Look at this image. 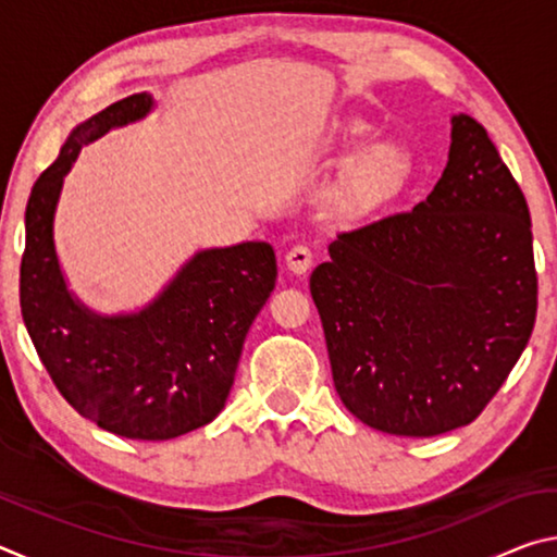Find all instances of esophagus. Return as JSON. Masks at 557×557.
Returning <instances> with one entry per match:
<instances>
[{
  "instance_id": "1",
  "label": "esophagus",
  "mask_w": 557,
  "mask_h": 557,
  "mask_svg": "<svg viewBox=\"0 0 557 557\" xmlns=\"http://www.w3.org/2000/svg\"><path fill=\"white\" fill-rule=\"evenodd\" d=\"M312 260H314L312 248H307V245H295V248L287 250L285 265L289 272H295V275H305V272L312 268Z\"/></svg>"
}]
</instances>
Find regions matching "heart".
<instances>
[{
    "label": "heart",
    "mask_w": 557,
    "mask_h": 557,
    "mask_svg": "<svg viewBox=\"0 0 557 557\" xmlns=\"http://www.w3.org/2000/svg\"><path fill=\"white\" fill-rule=\"evenodd\" d=\"M375 129L366 120H348L342 127V147L346 152L361 149L342 188V203L356 213L388 203L408 176V154L391 143L371 145Z\"/></svg>",
    "instance_id": "b5f03b06"
}]
</instances>
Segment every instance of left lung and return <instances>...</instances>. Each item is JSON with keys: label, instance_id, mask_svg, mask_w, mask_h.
Returning a JSON list of instances; mask_svg holds the SVG:
<instances>
[{"label": "left lung", "instance_id": "left-lung-1", "mask_svg": "<svg viewBox=\"0 0 557 557\" xmlns=\"http://www.w3.org/2000/svg\"><path fill=\"white\" fill-rule=\"evenodd\" d=\"M329 256L309 289L346 408L400 437L476 420L539 312L531 213L486 129L451 117L428 201L338 233Z\"/></svg>", "mask_w": 557, "mask_h": 557}]
</instances>
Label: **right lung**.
<instances>
[{
    "mask_svg": "<svg viewBox=\"0 0 557 557\" xmlns=\"http://www.w3.org/2000/svg\"><path fill=\"white\" fill-rule=\"evenodd\" d=\"M145 92L75 127L36 178L26 203L18 301L36 354L71 408L127 440H174L223 410L245 334L277 280L268 243L203 250L139 314L98 317L65 289L53 250V211L81 147L145 117Z\"/></svg>",
    "mask_w": 557,
    "mask_h": 557,
    "instance_id": "add662e5",
    "label": "right lung"
}]
</instances>
